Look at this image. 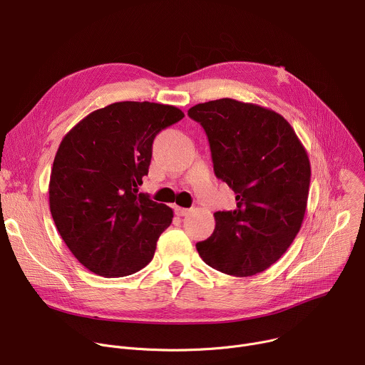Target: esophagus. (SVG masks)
<instances>
[{"instance_id": "obj_1", "label": "esophagus", "mask_w": 365, "mask_h": 365, "mask_svg": "<svg viewBox=\"0 0 365 365\" xmlns=\"http://www.w3.org/2000/svg\"><path fill=\"white\" fill-rule=\"evenodd\" d=\"M174 212H175V215H177V216H187V215L190 213V210H188V209L178 207V206H175V207H174Z\"/></svg>"}]
</instances>
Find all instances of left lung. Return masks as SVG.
<instances>
[{
    "label": "left lung",
    "mask_w": 365,
    "mask_h": 365,
    "mask_svg": "<svg viewBox=\"0 0 365 365\" xmlns=\"http://www.w3.org/2000/svg\"><path fill=\"white\" fill-rule=\"evenodd\" d=\"M188 115L203 126L213 168L236 194V207L216 212L198 255L212 268L250 277L269 268L299 233L307 206L310 162L281 114L251 103L220 98Z\"/></svg>",
    "instance_id": "left-lung-1"
}]
</instances>
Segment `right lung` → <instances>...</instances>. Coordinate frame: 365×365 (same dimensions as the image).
Masks as SVG:
<instances>
[{"instance_id":"1","label":"right lung","mask_w":365,"mask_h":365,"mask_svg":"<svg viewBox=\"0 0 365 365\" xmlns=\"http://www.w3.org/2000/svg\"><path fill=\"white\" fill-rule=\"evenodd\" d=\"M184 117L167 104L120 101L90 113L62 139L49 205L73 257L101 277L138 272L155 254L173 209L138 192L155 136Z\"/></svg>"}]
</instances>
